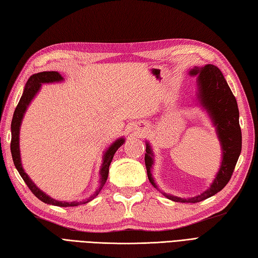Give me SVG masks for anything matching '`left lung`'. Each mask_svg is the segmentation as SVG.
<instances>
[{
    "instance_id": "8db88e82",
    "label": "left lung",
    "mask_w": 258,
    "mask_h": 258,
    "mask_svg": "<svg viewBox=\"0 0 258 258\" xmlns=\"http://www.w3.org/2000/svg\"><path fill=\"white\" fill-rule=\"evenodd\" d=\"M189 75L197 78L198 101L203 111L208 113L222 151V160L220 168L213 179L212 183L202 194L191 198H180L160 191L166 198L176 202L196 203L218 194L230 181L233 170L235 168L237 159L242 149V133L239 127V113L237 102L227 85L223 74L213 64H206L205 67H194L189 70ZM146 144L145 165L149 181L158 189L152 175L154 166V152L149 142ZM159 190V189H158Z\"/></svg>"
}]
</instances>
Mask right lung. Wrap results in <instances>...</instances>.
I'll use <instances>...</instances> for the list:
<instances>
[{
	"label": "right lung",
	"instance_id": "add662e5",
	"mask_svg": "<svg viewBox=\"0 0 258 258\" xmlns=\"http://www.w3.org/2000/svg\"><path fill=\"white\" fill-rule=\"evenodd\" d=\"M64 79L62 76L57 73V71H44V73H39V74H35L31 78H29L28 81L25 85V89H24L23 94L21 97V100L17 104L16 109L14 111L13 114V119H12V124H11V131H12V141H11V153H12V158H13L14 165L16 167L17 171L20 172L21 177L23 178V180L25 181L27 184V187L31 189L32 192L38 198L40 201H43L47 205H52V206H57V207H78L80 205H85V203H88L89 201H91L94 199L95 197L99 195L101 189L104 187V184L106 182L107 176H109V167L111 161L113 159V156L116 153L117 149L121 147L125 139L124 137H119V139L115 140L113 142L111 145L107 147L104 153L103 156H102V165L100 168V185L99 188L94 191V192L90 196L89 198L85 200H76V201H60V200H56L51 198L50 196H48L45 194L43 190H40L37 185L34 183L27 173L25 172L23 168L22 165V160H21V151H20V131H21V125L22 121L24 118V115L27 111V107L31 104V102L33 99L37 95V93L40 91L41 85H45V83H55V82H62Z\"/></svg>",
	"mask_w": 258,
	"mask_h": 258
}]
</instances>
